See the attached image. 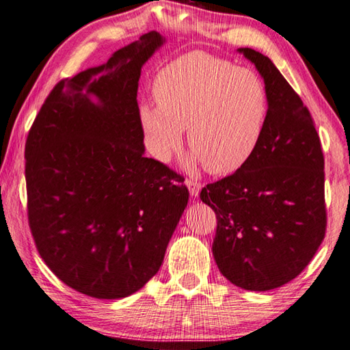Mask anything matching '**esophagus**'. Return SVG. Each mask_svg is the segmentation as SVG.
<instances>
[{"mask_svg": "<svg viewBox=\"0 0 350 350\" xmlns=\"http://www.w3.org/2000/svg\"><path fill=\"white\" fill-rule=\"evenodd\" d=\"M186 186L189 187V192H191L192 197H198L200 192H201V187H203V185H201V183L195 181V180H191V178L186 180Z\"/></svg>", "mask_w": 350, "mask_h": 350, "instance_id": "obj_1", "label": "esophagus"}]
</instances>
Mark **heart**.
<instances>
[{
    "label": "heart",
    "mask_w": 350,
    "mask_h": 350,
    "mask_svg": "<svg viewBox=\"0 0 350 350\" xmlns=\"http://www.w3.org/2000/svg\"><path fill=\"white\" fill-rule=\"evenodd\" d=\"M157 106L139 109L150 153L167 161L183 141L213 175L243 167L261 139L267 94L254 72L206 52H191L165 66L153 83Z\"/></svg>",
    "instance_id": "heart-1"
}]
</instances>
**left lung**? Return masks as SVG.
<instances>
[{
	"mask_svg": "<svg viewBox=\"0 0 350 350\" xmlns=\"http://www.w3.org/2000/svg\"><path fill=\"white\" fill-rule=\"evenodd\" d=\"M238 52L265 79V129L249 161L200 198L217 215L219 272L241 289L265 292L298 277L324 240V157L309 109L272 61L249 47Z\"/></svg>",
	"mask_w": 350,
	"mask_h": 350,
	"instance_id": "1",
	"label": "left lung"
}]
</instances>
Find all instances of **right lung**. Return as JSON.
Masks as SVG:
<instances>
[{
	"label": "right lung",
	"instance_id": "1",
	"mask_svg": "<svg viewBox=\"0 0 350 350\" xmlns=\"http://www.w3.org/2000/svg\"><path fill=\"white\" fill-rule=\"evenodd\" d=\"M163 36L149 32L107 63L61 79L26 141L27 217L49 269L88 297L139 291L164 260L189 200L181 176L144 157L141 67Z\"/></svg>",
	"mask_w": 350,
	"mask_h": 350
}]
</instances>
